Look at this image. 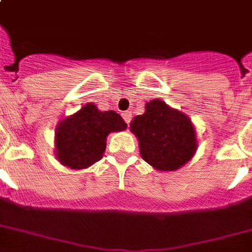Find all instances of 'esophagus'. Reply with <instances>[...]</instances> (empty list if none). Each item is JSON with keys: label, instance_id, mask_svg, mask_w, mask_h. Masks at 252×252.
<instances>
[{"label": "esophagus", "instance_id": "1", "mask_svg": "<svg viewBox=\"0 0 252 252\" xmlns=\"http://www.w3.org/2000/svg\"><path fill=\"white\" fill-rule=\"evenodd\" d=\"M123 119L126 120V124H129V123H131V119H132V112L131 111L123 112Z\"/></svg>", "mask_w": 252, "mask_h": 252}]
</instances>
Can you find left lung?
<instances>
[{
  "instance_id": "left-lung-1",
  "label": "left lung",
  "mask_w": 252,
  "mask_h": 252,
  "mask_svg": "<svg viewBox=\"0 0 252 252\" xmlns=\"http://www.w3.org/2000/svg\"><path fill=\"white\" fill-rule=\"evenodd\" d=\"M129 129L137 137L141 158L160 172L178 171L197 150L191 119L160 98L145 104V112L133 117Z\"/></svg>"
}]
</instances>
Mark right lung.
<instances>
[{
	"label": "right lung",
	"mask_w": 252,
	"mask_h": 252,
	"mask_svg": "<svg viewBox=\"0 0 252 252\" xmlns=\"http://www.w3.org/2000/svg\"><path fill=\"white\" fill-rule=\"evenodd\" d=\"M124 129L126 123L119 113L100 111L93 102H87L56 126V158L70 169L88 168L102 158L108 135Z\"/></svg>",
	"instance_id": "right-lung-1"
}]
</instances>
